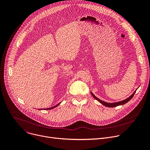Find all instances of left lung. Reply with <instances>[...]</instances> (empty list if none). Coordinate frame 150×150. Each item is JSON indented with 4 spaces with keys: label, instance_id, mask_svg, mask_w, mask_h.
Segmentation results:
<instances>
[{
    "label": "left lung",
    "instance_id": "obj_1",
    "mask_svg": "<svg viewBox=\"0 0 150 150\" xmlns=\"http://www.w3.org/2000/svg\"><path fill=\"white\" fill-rule=\"evenodd\" d=\"M135 92H136V91H135L129 98H127L126 99H125V100H123V101H120V102L114 103H105V102H104V101H103L100 100V99H98V98H96L92 92H91V95L93 96V97L95 99H96L97 101H98L99 103H101L102 104H103L104 105H105V106H106V107H117V106H118V105H124V104H126L127 103H128L129 100H131V99H132V98L134 96V95Z\"/></svg>",
    "mask_w": 150,
    "mask_h": 150
}]
</instances>
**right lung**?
Returning a JSON list of instances; mask_svg holds the SVG:
<instances>
[{
  "mask_svg": "<svg viewBox=\"0 0 150 150\" xmlns=\"http://www.w3.org/2000/svg\"><path fill=\"white\" fill-rule=\"evenodd\" d=\"M59 104H57V105H55V106H54V107H51V108H46V109H45V110H51V109H53V108H55V107H57V106H58V105H59ZM39 110H40V109H39ZM40 110H41V109H40Z\"/></svg>",
  "mask_w": 150,
  "mask_h": 150,
  "instance_id": "right-lung-1",
  "label": "right lung"
}]
</instances>
